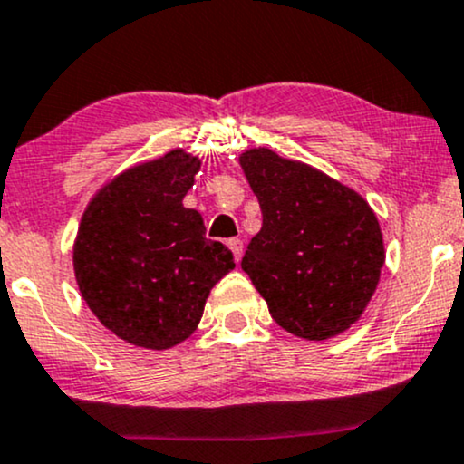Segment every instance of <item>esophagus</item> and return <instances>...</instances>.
<instances>
[{"mask_svg": "<svg viewBox=\"0 0 464 464\" xmlns=\"http://www.w3.org/2000/svg\"><path fill=\"white\" fill-rule=\"evenodd\" d=\"M227 247H230L234 260L238 263V260H241V256H243V241H241V238H230V241H227Z\"/></svg>", "mask_w": 464, "mask_h": 464, "instance_id": "34e87169", "label": "esophagus"}]
</instances>
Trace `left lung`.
I'll use <instances>...</instances> for the list:
<instances>
[{"mask_svg": "<svg viewBox=\"0 0 464 464\" xmlns=\"http://www.w3.org/2000/svg\"><path fill=\"white\" fill-rule=\"evenodd\" d=\"M238 164L263 212L241 267L276 324L309 342L351 329L386 260L371 204L315 166L267 147L246 149Z\"/></svg>", "mask_w": 464, "mask_h": 464, "instance_id": "left-lung-1", "label": "left lung"}]
</instances>
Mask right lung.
<instances>
[{
  "mask_svg": "<svg viewBox=\"0 0 464 464\" xmlns=\"http://www.w3.org/2000/svg\"><path fill=\"white\" fill-rule=\"evenodd\" d=\"M199 155L173 149L105 181L82 212L74 276L92 314L120 340L166 351L199 326L210 289L234 269L184 206Z\"/></svg>",
  "mask_w": 464,
  "mask_h": 464,
  "instance_id": "obj_1",
  "label": "right lung"
}]
</instances>
